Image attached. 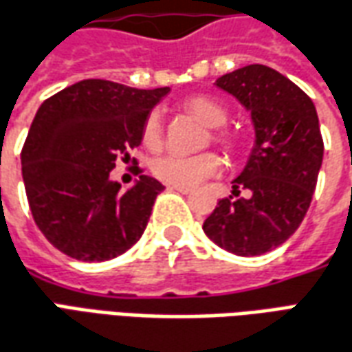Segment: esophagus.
<instances>
[{"label":"esophagus","instance_id":"esophagus-1","mask_svg":"<svg viewBox=\"0 0 352 352\" xmlns=\"http://www.w3.org/2000/svg\"><path fill=\"white\" fill-rule=\"evenodd\" d=\"M169 188H173V190H177V192H181V194H190V192H192V188H188V186H177V184H171Z\"/></svg>","mask_w":352,"mask_h":352}]
</instances>
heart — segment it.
<instances>
[{
	"mask_svg": "<svg viewBox=\"0 0 352 352\" xmlns=\"http://www.w3.org/2000/svg\"><path fill=\"white\" fill-rule=\"evenodd\" d=\"M183 108L198 118L208 127H215L211 131V139L225 146L228 151L234 148V139L219 129L227 122V110L210 97H190L183 102ZM164 141V125L160 112H151L142 124V144L151 151H158ZM223 169V160L215 152H201L196 156H181V154H164L152 164V173L160 181L177 186H196L206 179L215 177Z\"/></svg>",
	"mask_w": 352,
	"mask_h": 352,
	"instance_id": "obj_1",
	"label": "heart"
}]
</instances>
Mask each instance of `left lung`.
I'll return each instance as SVG.
<instances>
[{"label":"left lung","instance_id":"1","mask_svg":"<svg viewBox=\"0 0 352 352\" xmlns=\"http://www.w3.org/2000/svg\"><path fill=\"white\" fill-rule=\"evenodd\" d=\"M215 85L252 112L255 146L232 184L236 200H219L204 232L234 255H263L296 232L313 200L324 156L316 108L305 91L269 66L238 68ZM240 190L250 196L240 199Z\"/></svg>","mask_w":352,"mask_h":352}]
</instances>
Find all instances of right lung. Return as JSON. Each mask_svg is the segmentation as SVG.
Listing matches in <instances>:
<instances>
[{"label":"right lung","instance_id":"1","mask_svg":"<svg viewBox=\"0 0 352 352\" xmlns=\"http://www.w3.org/2000/svg\"><path fill=\"white\" fill-rule=\"evenodd\" d=\"M168 91L83 80L43 100L22 146V179L32 217L58 252L107 261L141 238L164 184L137 168V184L122 192L110 171L131 160Z\"/></svg>","mask_w":352,"mask_h":352}]
</instances>
